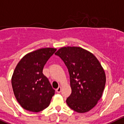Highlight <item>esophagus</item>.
<instances>
[{
  "label": "esophagus",
  "mask_w": 124,
  "mask_h": 124,
  "mask_svg": "<svg viewBox=\"0 0 124 124\" xmlns=\"http://www.w3.org/2000/svg\"><path fill=\"white\" fill-rule=\"evenodd\" d=\"M56 92H57L58 93H60V92L61 91V86H59L58 88L57 89H56Z\"/></svg>",
  "instance_id": "34e87169"
}]
</instances>
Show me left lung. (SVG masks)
I'll return each instance as SVG.
<instances>
[{"label": "left lung", "mask_w": 124, "mask_h": 124, "mask_svg": "<svg viewBox=\"0 0 124 124\" xmlns=\"http://www.w3.org/2000/svg\"><path fill=\"white\" fill-rule=\"evenodd\" d=\"M55 55L68 69L72 93L66 99L69 108L84 113L101 99L106 83L104 69L92 53L80 47H63Z\"/></svg>", "instance_id": "left-lung-1"}]
</instances>
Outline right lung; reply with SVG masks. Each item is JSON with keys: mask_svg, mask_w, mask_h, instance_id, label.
Segmentation results:
<instances>
[{"mask_svg": "<svg viewBox=\"0 0 124 124\" xmlns=\"http://www.w3.org/2000/svg\"><path fill=\"white\" fill-rule=\"evenodd\" d=\"M55 48H42L26 54L17 63L11 78L13 90L20 105L27 111L39 112L49 105L55 91L42 74Z\"/></svg>", "mask_w": 124, "mask_h": 124, "instance_id": "right-lung-1", "label": "right lung"}]
</instances>
